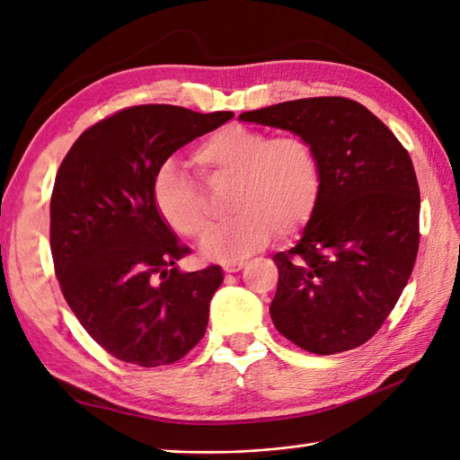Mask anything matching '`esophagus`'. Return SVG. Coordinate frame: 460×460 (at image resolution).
Returning a JSON list of instances; mask_svg holds the SVG:
<instances>
[{
	"label": "esophagus",
	"mask_w": 460,
	"mask_h": 460,
	"mask_svg": "<svg viewBox=\"0 0 460 460\" xmlns=\"http://www.w3.org/2000/svg\"><path fill=\"white\" fill-rule=\"evenodd\" d=\"M221 266H223V270H226V272H239L241 269L247 266V262H244V261H231V262H223Z\"/></svg>",
	"instance_id": "34e87169"
}]
</instances>
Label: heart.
Listing matches in <instances>:
<instances>
[{
  "label": "heart",
  "instance_id": "heart-1",
  "mask_svg": "<svg viewBox=\"0 0 460 460\" xmlns=\"http://www.w3.org/2000/svg\"><path fill=\"white\" fill-rule=\"evenodd\" d=\"M194 163L209 181L234 178L231 209L237 216L211 227L199 244L209 261L244 259L279 231L290 237L307 226L317 208L322 190L317 155L300 135L270 137L233 123L211 133L196 148ZM153 201L160 219L181 237L196 239L204 233V196L172 160L156 170Z\"/></svg>",
  "mask_w": 460,
  "mask_h": 460
}]
</instances>
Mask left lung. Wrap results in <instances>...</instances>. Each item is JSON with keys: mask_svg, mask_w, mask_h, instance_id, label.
<instances>
[{"mask_svg": "<svg viewBox=\"0 0 460 460\" xmlns=\"http://www.w3.org/2000/svg\"><path fill=\"white\" fill-rule=\"evenodd\" d=\"M239 119L304 137L322 174L302 239L272 259V323L315 355L360 347L386 322L418 256L420 186L408 151L347 98L284 102Z\"/></svg>", "mask_w": 460, "mask_h": 460, "instance_id": "obj_1", "label": "left lung"}]
</instances>
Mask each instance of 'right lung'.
Masks as SVG:
<instances>
[{
  "label": "right lung",
  "mask_w": 460,
  "mask_h": 460,
  "mask_svg": "<svg viewBox=\"0 0 460 460\" xmlns=\"http://www.w3.org/2000/svg\"><path fill=\"white\" fill-rule=\"evenodd\" d=\"M233 111L135 105L84 131L50 198V251L64 300L95 343L123 362L163 367L204 337L221 266L181 272L188 252L160 219V164Z\"/></svg>",
  "instance_id": "1"
}]
</instances>
